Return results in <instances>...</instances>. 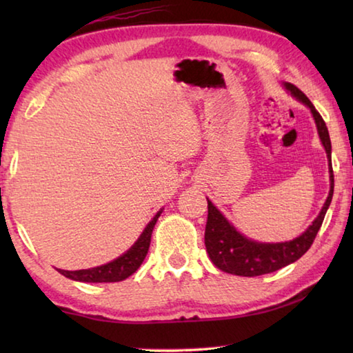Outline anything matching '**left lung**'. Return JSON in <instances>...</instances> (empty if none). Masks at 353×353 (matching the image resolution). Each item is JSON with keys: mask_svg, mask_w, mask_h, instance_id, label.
I'll return each mask as SVG.
<instances>
[{"mask_svg": "<svg viewBox=\"0 0 353 353\" xmlns=\"http://www.w3.org/2000/svg\"><path fill=\"white\" fill-rule=\"evenodd\" d=\"M286 92L291 93L297 101L307 105L314 118L316 129H318L319 139L324 146L328 159V172H330V191L322 205L318 216L314 218L312 225L303 232L302 235L296 236L291 241L282 243H260L240 234L234 225L229 223L223 213H221L213 202L207 198L208 216L205 225V249L207 254L213 261V265L221 271L235 274L243 277H255L282 270V268L291 265L307 252L312 246L316 235L322 225L325 213L330 207L333 198V170H332V143L328 135L324 119L319 112L314 109L305 94H303L296 85L290 82H283Z\"/></svg>", "mask_w": 353, "mask_h": 353, "instance_id": "left-lung-1", "label": "left lung"}]
</instances>
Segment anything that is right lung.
<instances>
[{
    "instance_id": "add662e5",
    "label": "right lung",
    "mask_w": 353,
    "mask_h": 353,
    "mask_svg": "<svg viewBox=\"0 0 353 353\" xmlns=\"http://www.w3.org/2000/svg\"><path fill=\"white\" fill-rule=\"evenodd\" d=\"M163 212V208L155 213V216L149 221L145 230L141 232L132 248L126 250L123 255H119L118 259L112 260L105 265H101L97 268H88V270H79V271H65L57 270L59 272L67 279L76 280V282H87V283H110V282H121V280L128 279L129 276L139 270L140 265L145 260V256L149 250V244H151V235L154 230V225L157 223L160 213Z\"/></svg>"
}]
</instances>
